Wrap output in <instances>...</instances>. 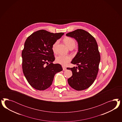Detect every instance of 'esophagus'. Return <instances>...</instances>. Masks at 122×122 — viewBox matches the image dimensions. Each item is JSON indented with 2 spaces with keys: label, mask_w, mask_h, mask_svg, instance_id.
I'll return each instance as SVG.
<instances>
[{
  "label": "esophagus",
  "mask_w": 122,
  "mask_h": 122,
  "mask_svg": "<svg viewBox=\"0 0 122 122\" xmlns=\"http://www.w3.org/2000/svg\"><path fill=\"white\" fill-rule=\"evenodd\" d=\"M63 71H66V67H65V66H63Z\"/></svg>",
  "instance_id": "esophagus-1"
}]
</instances>
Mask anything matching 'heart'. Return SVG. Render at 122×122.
Returning <instances> with one entry per match:
<instances>
[{
    "instance_id": "obj_1",
    "label": "heart",
    "mask_w": 122,
    "mask_h": 122,
    "mask_svg": "<svg viewBox=\"0 0 122 122\" xmlns=\"http://www.w3.org/2000/svg\"><path fill=\"white\" fill-rule=\"evenodd\" d=\"M63 41L69 49L74 48L76 46L75 41L73 38L70 37H66L63 39ZM58 43V41H56L52 46V50L54 53L56 52V48ZM71 60V58L69 56H59L56 57V63L59 64L63 66H65L67 63H69L70 61Z\"/></svg>"
}]
</instances>
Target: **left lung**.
<instances>
[{"mask_svg":"<svg viewBox=\"0 0 122 122\" xmlns=\"http://www.w3.org/2000/svg\"><path fill=\"white\" fill-rule=\"evenodd\" d=\"M66 36L75 38L78 46V52L71 62L78 66L67 68L72 72L67 81L72 88L83 90L92 85L97 75L101 59L98 45L94 37L84 30L78 29Z\"/></svg>","mask_w":122,"mask_h":122,"instance_id":"obj_1","label":"left lung"}]
</instances>
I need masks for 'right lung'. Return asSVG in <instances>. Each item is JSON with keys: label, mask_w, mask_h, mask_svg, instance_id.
Listing matches in <instances>:
<instances>
[{"label": "right lung", "mask_w": 122, "mask_h": 122, "mask_svg": "<svg viewBox=\"0 0 122 122\" xmlns=\"http://www.w3.org/2000/svg\"><path fill=\"white\" fill-rule=\"evenodd\" d=\"M64 34L40 30L27 38L22 52V69L26 80L33 88L44 90L51 85L54 76L63 70L55 60L52 46Z\"/></svg>", "instance_id": "right-lung-1"}]
</instances>
